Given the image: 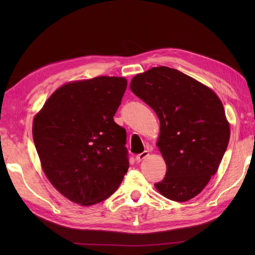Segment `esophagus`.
Instances as JSON below:
<instances>
[{
	"instance_id": "34e87169",
	"label": "esophagus",
	"mask_w": 255,
	"mask_h": 255,
	"mask_svg": "<svg viewBox=\"0 0 255 255\" xmlns=\"http://www.w3.org/2000/svg\"><path fill=\"white\" fill-rule=\"evenodd\" d=\"M148 155H149V151H143L142 153H140V154H138V155L136 156V160H137L138 162H140V161H142L143 159L147 158Z\"/></svg>"
}]
</instances>
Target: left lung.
<instances>
[{"instance_id": "8db88e82", "label": "left lung", "mask_w": 255, "mask_h": 255, "mask_svg": "<svg viewBox=\"0 0 255 255\" xmlns=\"http://www.w3.org/2000/svg\"><path fill=\"white\" fill-rule=\"evenodd\" d=\"M130 90L160 121L156 147L166 174L154 184L156 191L178 203L197 196L228 147L230 126L220 99L199 81L163 66L134 75Z\"/></svg>"}]
</instances>
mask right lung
Returning <instances> with one entry per match:
<instances>
[{
	"mask_svg": "<svg viewBox=\"0 0 255 255\" xmlns=\"http://www.w3.org/2000/svg\"><path fill=\"white\" fill-rule=\"evenodd\" d=\"M126 88L122 77L72 81L53 92L34 117L41 169L75 204L105 200L128 171L126 130L113 118Z\"/></svg>",
	"mask_w": 255,
	"mask_h": 255,
	"instance_id": "obj_1",
	"label": "right lung"
}]
</instances>
